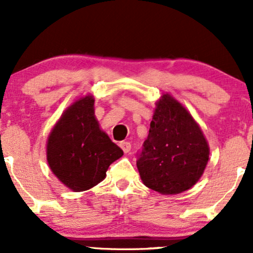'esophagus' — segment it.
<instances>
[{
  "label": "esophagus",
  "instance_id": "obj_1",
  "mask_svg": "<svg viewBox=\"0 0 253 253\" xmlns=\"http://www.w3.org/2000/svg\"><path fill=\"white\" fill-rule=\"evenodd\" d=\"M121 148L123 149L124 153H129L130 149H131V145H130V142H126V141H123V142H121Z\"/></svg>",
  "mask_w": 253,
  "mask_h": 253
}]
</instances>
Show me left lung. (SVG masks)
<instances>
[{
	"mask_svg": "<svg viewBox=\"0 0 253 253\" xmlns=\"http://www.w3.org/2000/svg\"><path fill=\"white\" fill-rule=\"evenodd\" d=\"M210 147L189 111L169 93L157 101L136 165L143 184L164 195L192 188L208 165Z\"/></svg>",
	"mask_w": 253,
	"mask_h": 253,
	"instance_id": "obj_1",
	"label": "left lung"
}]
</instances>
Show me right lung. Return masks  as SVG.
Listing matches in <instances>:
<instances>
[{"instance_id":"1","label":"right lung","mask_w":253,"mask_h":253,"mask_svg":"<svg viewBox=\"0 0 253 253\" xmlns=\"http://www.w3.org/2000/svg\"><path fill=\"white\" fill-rule=\"evenodd\" d=\"M95 99L88 94L62 112L47 140V162L51 172L73 192L93 188L106 177L108 167L123 156L100 127Z\"/></svg>"}]
</instances>
